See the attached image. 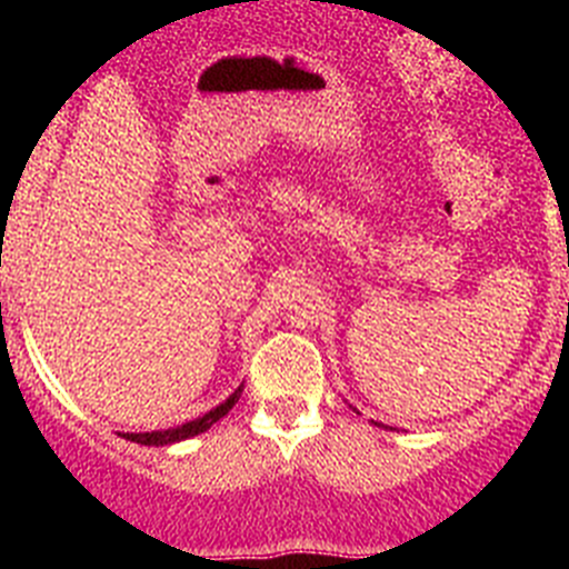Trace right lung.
I'll use <instances>...</instances> for the list:
<instances>
[{"instance_id":"obj_1","label":"right lung","mask_w":569,"mask_h":569,"mask_svg":"<svg viewBox=\"0 0 569 569\" xmlns=\"http://www.w3.org/2000/svg\"><path fill=\"white\" fill-rule=\"evenodd\" d=\"M241 396V385L236 387L233 396H228V399L222 401L219 407H213V410H208L204 416H199V419L193 421H184V425L179 427H168V430H150V433H122L128 441H136V445H148V447H164V445H176V441H184V439H193V436L204 433V430H210V427L216 425V421L222 419V416L230 413V407L239 401Z\"/></svg>"}]
</instances>
